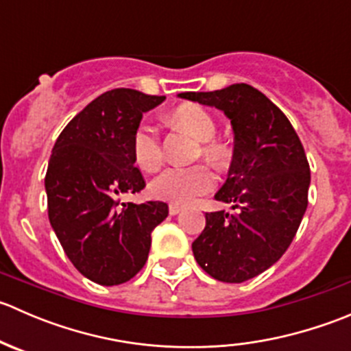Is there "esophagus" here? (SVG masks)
Returning <instances> with one entry per match:
<instances>
[{"instance_id":"obj_1","label":"esophagus","mask_w":351,"mask_h":351,"mask_svg":"<svg viewBox=\"0 0 351 351\" xmlns=\"http://www.w3.org/2000/svg\"><path fill=\"white\" fill-rule=\"evenodd\" d=\"M180 212H182V207H180V205H175V204L169 205V214L176 215V214H180Z\"/></svg>"}]
</instances>
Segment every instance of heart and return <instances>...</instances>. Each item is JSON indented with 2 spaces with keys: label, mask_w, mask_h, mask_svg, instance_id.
Masks as SVG:
<instances>
[{
  "label": "heart",
  "mask_w": 351,
  "mask_h": 351,
  "mask_svg": "<svg viewBox=\"0 0 351 351\" xmlns=\"http://www.w3.org/2000/svg\"><path fill=\"white\" fill-rule=\"evenodd\" d=\"M173 125L189 130L200 143V153L214 165H222L228 159V146L212 139L215 134V120L205 108L193 104L180 105L169 115ZM132 156L136 165L144 171H154L162 161L161 141L149 125H141L132 137ZM215 178L205 165L171 166L159 173L151 182L149 192L158 200L175 205L192 204L214 186Z\"/></svg>",
  "instance_id": "heart-1"
}]
</instances>
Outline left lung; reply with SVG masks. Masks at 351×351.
<instances>
[{"mask_svg":"<svg viewBox=\"0 0 351 351\" xmlns=\"http://www.w3.org/2000/svg\"><path fill=\"white\" fill-rule=\"evenodd\" d=\"M178 97L231 120L234 154L215 200L232 204L234 212H207L192 250L215 280L241 284L277 263L292 243L307 208L309 162L285 113L256 88L238 83Z\"/></svg>","mask_w":351,"mask_h":351,"instance_id":"8db88e82","label":"left lung"}]
</instances>
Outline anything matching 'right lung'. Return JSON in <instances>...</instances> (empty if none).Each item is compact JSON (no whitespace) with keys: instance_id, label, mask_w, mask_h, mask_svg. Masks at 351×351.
Masks as SVG:
<instances>
[{"instance_id":"1","label":"right lung","mask_w":351,"mask_h":351,"mask_svg":"<svg viewBox=\"0 0 351 351\" xmlns=\"http://www.w3.org/2000/svg\"><path fill=\"white\" fill-rule=\"evenodd\" d=\"M166 97L117 88L95 98L64 127L45 175L47 210L62 250L81 275L120 285L146 265L165 202L120 204L146 186L134 165L132 137L144 112Z\"/></svg>"}]
</instances>
